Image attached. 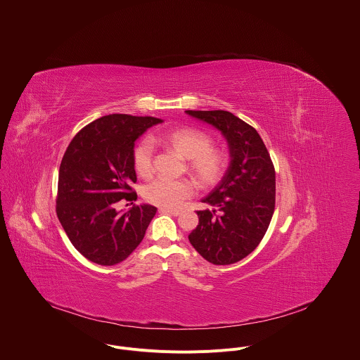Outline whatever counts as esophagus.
Wrapping results in <instances>:
<instances>
[{
	"instance_id": "esophagus-1",
	"label": "esophagus",
	"mask_w": 360,
	"mask_h": 360,
	"mask_svg": "<svg viewBox=\"0 0 360 360\" xmlns=\"http://www.w3.org/2000/svg\"><path fill=\"white\" fill-rule=\"evenodd\" d=\"M159 210H160L162 213H169V214H173V216L181 214V210H179V209H172V207H160Z\"/></svg>"
}]
</instances>
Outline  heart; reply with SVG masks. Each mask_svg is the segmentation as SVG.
<instances>
[{
  "label": "heart",
  "mask_w": 360,
  "mask_h": 360,
  "mask_svg": "<svg viewBox=\"0 0 360 360\" xmlns=\"http://www.w3.org/2000/svg\"><path fill=\"white\" fill-rule=\"evenodd\" d=\"M179 154L187 158V169L202 187L214 186L224 174L227 166L226 153L212 146L210 137L197 129L181 127L158 137ZM133 165L139 176L148 177L154 169V143L150 139L139 141L133 150ZM195 186L188 179L158 177L150 181L143 195L146 201L162 207H177L193 197Z\"/></svg>",
  "instance_id": "obj_1"
}]
</instances>
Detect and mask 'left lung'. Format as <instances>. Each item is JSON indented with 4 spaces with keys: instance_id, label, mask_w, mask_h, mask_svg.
Instances as JSON below:
<instances>
[{
    "instance_id": "left-lung-1",
    "label": "left lung",
    "mask_w": 360,
    "mask_h": 360,
    "mask_svg": "<svg viewBox=\"0 0 360 360\" xmlns=\"http://www.w3.org/2000/svg\"><path fill=\"white\" fill-rule=\"evenodd\" d=\"M226 137L230 166L197 210L200 223L188 236L195 251L213 264L248 257L264 237L276 205V172L257 130L227 110H186Z\"/></svg>"
}]
</instances>
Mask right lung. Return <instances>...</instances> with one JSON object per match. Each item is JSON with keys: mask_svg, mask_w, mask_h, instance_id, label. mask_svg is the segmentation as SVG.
Segmentation results:
<instances>
[{"mask_svg": "<svg viewBox=\"0 0 360 360\" xmlns=\"http://www.w3.org/2000/svg\"><path fill=\"white\" fill-rule=\"evenodd\" d=\"M162 120L113 113L84 126L70 141L59 166L56 216L73 247L97 264L123 262L143 241L156 213L153 205L116 210L136 201L134 141Z\"/></svg>", "mask_w": 360, "mask_h": 360, "instance_id": "right-lung-1", "label": "right lung"}]
</instances>
